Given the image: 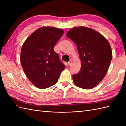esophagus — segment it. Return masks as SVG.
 I'll return each instance as SVG.
<instances>
[{"mask_svg": "<svg viewBox=\"0 0 126 126\" xmlns=\"http://www.w3.org/2000/svg\"><path fill=\"white\" fill-rule=\"evenodd\" d=\"M68 65L69 66H70V65H72V64H73V62H72L71 61H70L69 62H68Z\"/></svg>", "mask_w": 126, "mask_h": 126, "instance_id": "esophagus-1", "label": "esophagus"}]
</instances>
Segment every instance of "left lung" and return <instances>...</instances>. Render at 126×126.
<instances>
[{
	"mask_svg": "<svg viewBox=\"0 0 126 126\" xmlns=\"http://www.w3.org/2000/svg\"><path fill=\"white\" fill-rule=\"evenodd\" d=\"M66 36L76 44L81 61L79 73L73 76L74 83L83 89H92L107 73L112 59L110 45L101 33L85 26L71 29Z\"/></svg>",
	"mask_w": 126,
	"mask_h": 126,
	"instance_id": "obj_1",
	"label": "left lung"
}]
</instances>
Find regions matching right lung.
<instances>
[{"label":"right lung","instance_id":"right-lung-1","mask_svg":"<svg viewBox=\"0 0 126 126\" xmlns=\"http://www.w3.org/2000/svg\"><path fill=\"white\" fill-rule=\"evenodd\" d=\"M63 33L62 29L43 26L31 33L23 43L21 64L26 76L37 88L45 89L55 85L65 68L53 50Z\"/></svg>","mask_w":126,"mask_h":126}]
</instances>
